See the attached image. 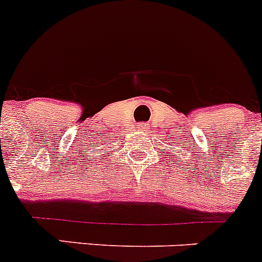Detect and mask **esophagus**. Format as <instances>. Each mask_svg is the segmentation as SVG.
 Listing matches in <instances>:
<instances>
[{
    "label": "esophagus",
    "instance_id": "34e87169",
    "mask_svg": "<svg viewBox=\"0 0 262 262\" xmlns=\"http://www.w3.org/2000/svg\"><path fill=\"white\" fill-rule=\"evenodd\" d=\"M138 126H139V128H141V129H143V124H139Z\"/></svg>",
    "mask_w": 262,
    "mask_h": 262
}]
</instances>
